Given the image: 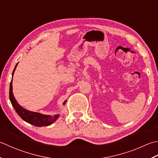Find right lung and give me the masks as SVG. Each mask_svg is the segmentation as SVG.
<instances>
[{
	"mask_svg": "<svg viewBox=\"0 0 158 158\" xmlns=\"http://www.w3.org/2000/svg\"><path fill=\"white\" fill-rule=\"evenodd\" d=\"M18 63L16 64L15 68L13 71L12 73V79L13 76H14V72L15 70L16 67H17ZM12 80L10 83V88H9V99L12 106H14L15 110L17 112L18 114L23 119L24 121L27 122V123L32 124L37 127H43V126H48L52 124L54 121H55L59 117V114H55L53 116L51 115H46L42 114L39 112H32L26 110L23 108L20 105H19L18 103L15 99L14 94H13L12 91ZM66 101L63 103V105H65Z\"/></svg>",
	"mask_w": 158,
	"mask_h": 158,
	"instance_id": "obj_1",
	"label": "right lung"
}]
</instances>
